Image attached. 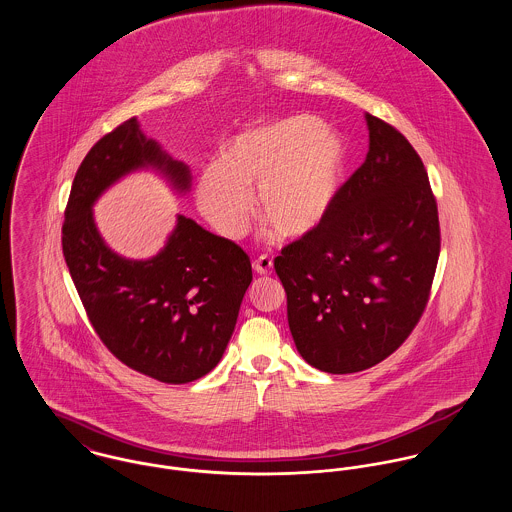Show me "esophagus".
Instances as JSON below:
<instances>
[{
    "instance_id": "esophagus-1",
    "label": "esophagus",
    "mask_w": 512,
    "mask_h": 512,
    "mask_svg": "<svg viewBox=\"0 0 512 512\" xmlns=\"http://www.w3.org/2000/svg\"><path fill=\"white\" fill-rule=\"evenodd\" d=\"M254 272L256 274H260V276H268V274H272V268H274V262H272V258L270 256H260V258H256L254 260Z\"/></svg>"
}]
</instances>
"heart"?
I'll return each mask as SVG.
<instances>
[{"mask_svg": "<svg viewBox=\"0 0 512 512\" xmlns=\"http://www.w3.org/2000/svg\"><path fill=\"white\" fill-rule=\"evenodd\" d=\"M345 169L343 142L309 114H295L238 134L197 181L203 217L226 238L256 215L282 238L313 232L335 205Z\"/></svg>", "mask_w": 512, "mask_h": 512, "instance_id": "obj_1", "label": "heart"}]
</instances>
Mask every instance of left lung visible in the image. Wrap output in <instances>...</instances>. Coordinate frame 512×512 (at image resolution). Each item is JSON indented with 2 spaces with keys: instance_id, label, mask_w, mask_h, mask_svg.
<instances>
[{
  "instance_id": "1",
  "label": "left lung",
  "mask_w": 512,
  "mask_h": 512,
  "mask_svg": "<svg viewBox=\"0 0 512 512\" xmlns=\"http://www.w3.org/2000/svg\"><path fill=\"white\" fill-rule=\"evenodd\" d=\"M365 120V163L327 219L274 260L293 343L331 374L378 365L408 339L438 266V205L424 163L396 128Z\"/></svg>"
}]
</instances>
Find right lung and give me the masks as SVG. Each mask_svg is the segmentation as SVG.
Returning <instances> with one entry per match:
<instances>
[{
  "label": "right lung",
  "mask_w": 512,
  "mask_h": 512,
  "mask_svg": "<svg viewBox=\"0 0 512 512\" xmlns=\"http://www.w3.org/2000/svg\"><path fill=\"white\" fill-rule=\"evenodd\" d=\"M140 169L157 171L177 195L191 189L189 165L146 138L130 118L92 146L74 175L63 254L108 351L159 382L185 384L219 365L252 266L238 244L183 215L155 256L116 254L98 232L92 207L108 187Z\"/></svg>",
  "instance_id": "obj_1"
}]
</instances>
